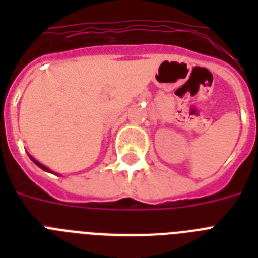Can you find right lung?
<instances>
[{
    "label": "right lung",
    "mask_w": 258,
    "mask_h": 258,
    "mask_svg": "<svg viewBox=\"0 0 258 258\" xmlns=\"http://www.w3.org/2000/svg\"><path fill=\"white\" fill-rule=\"evenodd\" d=\"M30 158H32V157H30ZM32 161H33L34 163H36V165H37L38 167H40V169L45 170V171H50V170L48 169V167H45V166H44V165H41V163H40V162H37V161H36V159H33V158H32Z\"/></svg>",
    "instance_id": "1"
}]
</instances>
